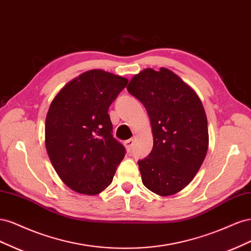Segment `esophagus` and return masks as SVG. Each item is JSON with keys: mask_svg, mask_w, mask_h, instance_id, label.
Returning <instances> with one entry per match:
<instances>
[{"mask_svg": "<svg viewBox=\"0 0 251 251\" xmlns=\"http://www.w3.org/2000/svg\"><path fill=\"white\" fill-rule=\"evenodd\" d=\"M125 146L127 151H131L133 146H134V139H128L126 141H125Z\"/></svg>", "mask_w": 251, "mask_h": 251, "instance_id": "esophagus-1", "label": "esophagus"}]
</instances>
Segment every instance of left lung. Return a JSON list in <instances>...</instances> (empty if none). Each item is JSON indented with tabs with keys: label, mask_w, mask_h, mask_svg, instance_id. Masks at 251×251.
<instances>
[{
	"label": "left lung",
	"mask_w": 251,
	"mask_h": 251,
	"mask_svg": "<svg viewBox=\"0 0 251 251\" xmlns=\"http://www.w3.org/2000/svg\"><path fill=\"white\" fill-rule=\"evenodd\" d=\"M128 93L146 108L154 146L138 160L142 183L160 196L174 195L191 182L208 149L207 118L195 91L165 68L135 75Z\"/></svg>",
	"instance_id": "8db88e82"
}]
</instances>
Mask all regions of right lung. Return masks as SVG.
Wrapping results in <instances>:
<instances>
[{
    "label": "right lung",
    "instance_id": "obj_1",
    "mask_svg": "<svg viewBox=\"0 0 251 251\" xmlns=\"http://www.w3.org/2000/svg\"><path fill=\"white\" fill-rule=\"evenodd\" d=\"M127 81L91 70L66 85L50 104L45 126L47 153L59 178L75 192H102L126 155L113 137L108 110Z\"/></svg>",
    "mask_w": 251,
    "mask_h": 251
}]
</instances>
